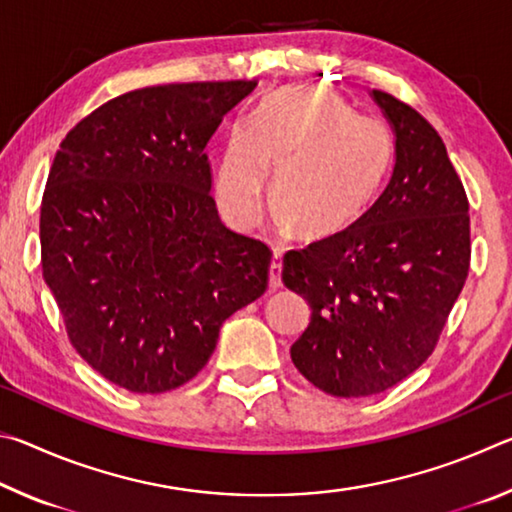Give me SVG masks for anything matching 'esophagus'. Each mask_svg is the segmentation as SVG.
I'll return each mask as SVG.
<instances>
[{"mask_svg":"<svg viewBox=\"0 0 512 512\" xmlns=\"http://www.w3.org/2000/svg\"><path fill=\"white\" fill-rule=\"evenodd\" d=\"M280 273H282V259H280V255L275 253L273 259H271V266H268V287H271L273 291L282 287Z\"/></svg>","mask_w":512,"mask_h":512,"instance_id":"34e87169","label":"esophagus"}]
</instances>
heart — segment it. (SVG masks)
<instances>
[{"label": "heart", "mask_w": 512, "mask_h": 512, "mask_svg": "<svg viewBox=\"0 0 512 512\" xmlns=\"http://www.w3.org/2000/svg\"><path fill=\"white\" fill-rule=\"evenodd\" d=\"M391 162L384 124L357 117L339 94L293 85L264 99L248 126L230 133L216 171V198L223 214L246 228L259 214L273 169L280 228L325 241L368 214Z\"/></svg>", "instance_id": "obj_1"}]
</instances>
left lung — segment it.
<instances>
[{
    "label": "left lung",
    "instance_id": "1",
    "mask_svg": "<svg viewBox=\"0 0 512 512\" xmlns=\"http://www.w3.org/2000/svg\"><path fill=\"white\" fill-rule=\"evenodd\" d=\"M370 97L395 137L384 192L348 232L282 262L284 287L311 309L291 361L334 397L384 393L418 370L470 271V205L443 140L391 94Z\"/></svg>",
    "mask_w": 512,
    "mask_h": 512
}]
</instances>
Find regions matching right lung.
I'll use <instances>...</instances> for the list:
<instances>
[{"label":"right lung","mask_w":512,"mask_h":512,"mask_svg":"<svg viewBox=\"0 0 512 512\" xmlns=\"http://www.w3.org/2000/svg\"><path fill=\"white\" fill-rule=\"evenodd\" d=\"M255 88L126 92L79 121L51 164L42 277L76 352L126 391L183 386L212 357L223 320L266 291L271 250L221 223L205 153Z\"/></svg>","instance_id":"1"}]
</instances>
